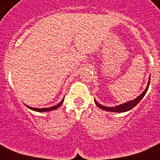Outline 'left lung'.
<instances>
[{
    "label": "left lung",
    "instance_id": "1",
    "mask_svg": "<svg viewBox=\"0 0 160 160\" xmlns=\"http://www.w3.org/2000/svg\"><path fill=\"white\" fill-rule=\"evenodd\" d=\"M148 79H149V80H148V85H147V87H146V89H144V91L142 92V93L141 94V95L138 96V97H137L136 99H134V100H130V101L127 102V103H124V104H120V105L115 106V107H106V106L101 105L100 104H99L97 100H94L96 105H97L98 108H100L103 109V110H104V111H108V112H128V111H130V109H132L133 108H134L135 106H136L137 104H138V103L141 101V99H142L143 97H144V96L146 94L148 89V87H149L150 77H149V78H148Z\"/></svg>",
    "mask_w": 160,
    "mask_h": 160
}]
</instances>
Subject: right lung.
<instances>
[{
  "label": "right lung",
  "mask_w": 160,
  "mask_h": 160,
  "mask_svg": "<svg viewBox=\"0 0 160 160\" xmlns=\"http://www.w3.org/2000/svg\"><path fill=\"white\" fill-rule=\"evenodd\" d=\"M63 102V100H62L61 101H60V103H59L58 104H56V105L53 106V107H51V108H31V107H30V106H27V107L28 108L31 109V110L35 111V112H49V111H52V110H54V109L58 108L59 107H60V105H61Z\"/></svg>",
  "instance_id": "add662e5"
}]
</instances>
